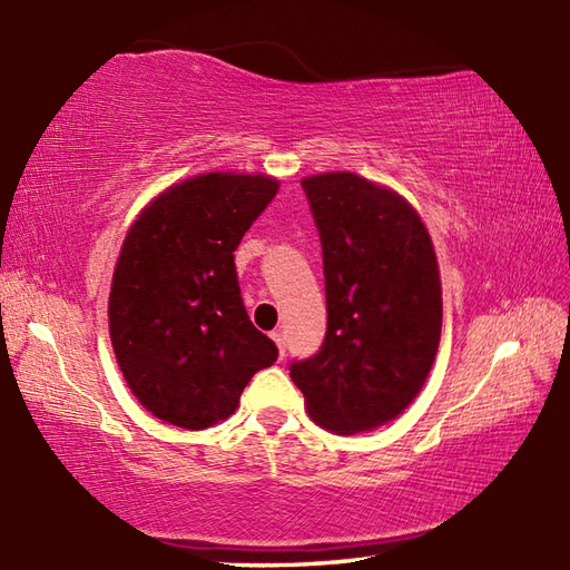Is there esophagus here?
<instances>
[{
  "label": "esophagus",
  "mask_w": 570,
  "mask_h": 570,
  "mask_svg": "<svg viewBox=\"0 0 570 570\" xmlns=\"http://www.w3.org/2000/svg\"><path fill=\"white\" fill-rule=\"evenodd\" d=\"M272 341L276 343V347H278V355H286V337H284V333L282 331H274L272 333Z\"/></svg>",
  "instance_id": "34e87169"
}]
</instances>
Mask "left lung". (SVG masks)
Returning a JSON list of instances; mask_svg holds the SVG:
<instances>
[{
  "label": "left lung",
  "instance_id": "8db88e82",
  "mask_svg": "<svg viewBox=\"0 0 570 570\" xmlns=\"http://www.w3.org/2000/svg\"><path fill=\"white\" fill-rule=\"evenodd\" d=\"M323 247L328 331L288 365L311 419L337 433L377 429L414 402L441 343V278L411 205L355 174L301 180Z\"/></svg>",
  "mask_w": 570,
  "mask_h": 570
}]
</instances>
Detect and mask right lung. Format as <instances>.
<instances>
[{"mask_svg":"<svg viewBox=\"0 0 570 570\" xmlns=\"http://www.w3.org/2000/svg\"><path fill=\"white\" fill-rule=\"evenodd\" d=\"M266 176L203 174L131 225L110 292V337L129 390L180 429L227 419L278 350L242 304L235 249L276 196Z\"/></svg>","mask_w":570,"mask_h":570,"instance_id":"obj_1","label":"right lung"}]
</instances>
